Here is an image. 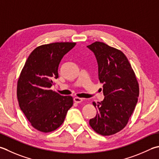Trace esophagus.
Listing matches in <instances>:
<instances>
[{"label": "esophagus", "instance_id": "1", "mask_svg": "<svg viewBox=\"0 0 159 159\" xmlns=\"http://www.w3.org/2000/svg\"><path fill=\"white\" fill-rule=\"evenodd\" d=\"M74 101L76 102V103H80V102L83 101V99L79 97H75L74 98Z\"/></svg>", "mask_w": 159, "mask_h": 159}]
</instances>
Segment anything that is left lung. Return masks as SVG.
Listing matches in <instances>:
<instances>
[{"label": "left lung", "instance_id": "obj_1", "mask_svg": "<svg viewBox=\"0 0 159 159\" xmlns=\"http://www.w3.org/2000/svg\"><path fill=\"white\" fill-rule=\"evenodd\" d=\"M94 53L98 65V79L103 83V101L93 105L97 114L89 125L102 136L120 132L128 123L139 95V85L128 59L120 50L96 41L88 46Z\"/></svg>", "mask_w": 159, "mask_h": 159}]
</instances>
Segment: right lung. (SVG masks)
Returning a JSON list of instances; mask_svg holds the SVG:
<instances>
[{"instance_id":"right-lung-1","label":"right lung","mask_w":159,"mask_h":159,"mask_svg":"<svg viewBox=\"0 0 159 159\" xmlns=\"http://www.w3.org/2000/svg\"><path fill=\"white\" fill-rule=\"evenodd\" d=\"M76 43L43 45L28 57L17 82V98L20 110L31 125L48 133L60 127L73 105L71 96H61L50 89L58 78V65L63 56Z\"/></svg>"}]
</instances>
